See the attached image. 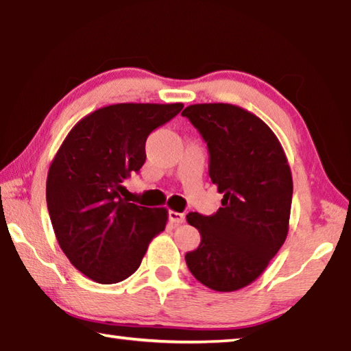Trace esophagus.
I'll return each mask as SVG.
<instances>
[{
  "label": "esophagus",
  "mask_w": 351,
  "mask_h": 351,
  "mask_svg": "<svg viewBox=\"0 0 351 351\" xmlns=\"http://www.w3.org/2000/svg\"><path fill=\"white\" fill-rule=\"evenodd\" d=\"M169 219H170L171 223H175V224H181V223L186 221V215H184V213H181V212L170 210L169 212Z\"/></svg>",
  "instance_id": "1"
}]
</instances>
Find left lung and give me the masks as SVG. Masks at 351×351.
I'll return each mask as SVG.
<instances>
[{
    "instance_id": "8db88e82",
    "label": "left lung",
    "mask_w": 351,
    "mask_h": 351,
    "mask_svg": "<svg viewBox=\"0 0 351 351\" xmlns=\"http://www.w3.org/2000/svg\"><path fill=\"white\" fill-rule=\"evenodd\" d=\"M182 116L207 142L209 176L223 193L217 213L187 215L201 243L186 263L204 287L230 293L252 283L287 240L293 176L277 136L247 110L197 104Z\"/></svg>"
}]
</instances>
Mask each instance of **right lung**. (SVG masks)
Wrapping results in <instances>:
<instances>
[{
	"mask_svg": "<svg viewBox=\"0 0 351 351\" xmlns=\"http://www.w3.org/2000/svg\"><path fill=\"white\" fill-rule=\"evenodd\" d=\"M182 104H116L79 121L52 159L46 201L58 245L75 269L110 285L139 268L150 241L167 224L165 207L121 197L145 162V141Z\"/></svg>",
	"mask_w": 351,
	"mask_h": 351,
	"instance_id": "obj_1",
	"label": "right lung"
}]
</instances>
